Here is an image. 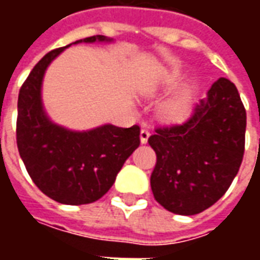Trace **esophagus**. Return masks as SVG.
I'll return each mask as SVG.
<instances>
[{
	"instance_id": "1",
	"label": "esophagus",
	"mask_w": 260,
	"mask_h": 260,
	"mask_svg": "<svg viewBox=\"0 0 260 260\" xmlns=\"http://www.w3.org/2000/svg\"><path fill=\"white\" fill-rule=\"evenodd\" d=\"M149 136H150V132L146 129V128H143L141 131V143H147V139H149Z\"/></svg>"
}]
</instances>
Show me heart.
Returning <instances> with one entry per match:
<instances>
[{"label": "heart", "mask_w": 260, "mask_h": 260, "mask_svg": "<svg viewBox=\"0 0 260 260\" xmlns=\"http://www.w3.org/2000/svg\"><path fill=\"white\" fill-rule=\"evenodd\" d=\"M178 80H180L178 72H170L158 83L153 85L147 90V96L154 97L173 90L178 83ZM192 108H193V100H192L191 91L181 90L169 96L160 104V115L169 122H184L185 119L189 118Z\"/></svg>", "instance_id": "1"}]
</instances>
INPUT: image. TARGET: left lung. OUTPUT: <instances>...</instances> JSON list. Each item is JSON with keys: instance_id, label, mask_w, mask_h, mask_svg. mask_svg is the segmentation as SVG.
I'll return each instance as SVG.
<instances>
[{"instance_id": "8db88e82", "label": "left lung", "mask_w": 260, "mask_h": 260, "mask_svg": "<svg viewBox=\"0 0 260 260\" xmlns=\"http://www.w3.org/2000/svg\"><path fill=\"white\" fill-rule=\"evenodd\" d=\"M246 113L233 82L220 78L182 125L157 128L150 177L154 199L169 212L193 216L225 193L245 149Z\"/></svg>"}]
</instances>
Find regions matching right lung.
<instances>
[{
    "label": "right lung",
    "mask_w": 260,
    "mask_h": 260,
    "mask_svg": "<svg viewBox=\"0 0 260 260\" xmlns=\"http://www.w3.org/2000/svg\"><path fill=\"white\" fill-rule=\"evenodd\" d=\"M111 42L97 35L71 44ZM71 44L46 54L20 87L16 143L27 173L43 193L64 205H86L99 201L113 186L126 158L141 143V129L138 125L119 128L106 124L72 131L50 119L42 100L44 74Z\"/></svg>",
    "instance_id": "right-lung-1"
}]
</instances>
